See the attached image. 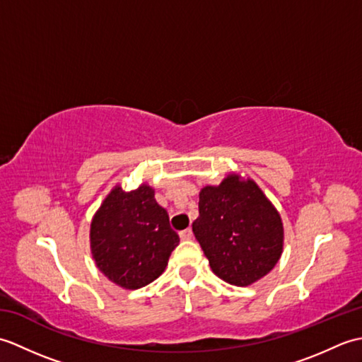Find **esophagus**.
Masks as SVG:
<instances>
[{
  "label": "esophagus",
  "instance_id": "esophagus-1",
  "mask_svg": "<svg viewBox=\"0 0 362 362\" xmlns=\"http://www.w3.org/2000/svg\"><path fill=\"white\" fill-rule=\"evenodd\" d=\"M179 235H180V240L188 241V240H191V236H193V232H191V228H185V230H182Z\"/></svg>",
  "mask_w": 362,
  "mask_h": 362
}]
</instances>
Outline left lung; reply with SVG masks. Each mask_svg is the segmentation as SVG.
<instances>
[{
	"mask_svg": "<svg viewBox=\"0 0 362 362\" xmlns=\"http://www.w3.org/2000/svg\"><path fill=\"white\" fill-rule=\"evenodd\" d=\"M196 240L219 279L247 286L272 271L283 250L279 211L253 180L228 175L199 194Z\"/></svg>",
	"mask_w": 362,
	"mask_h": 362,
	"instance_id": "1",
	"label": "left lung"
}]
</instances>
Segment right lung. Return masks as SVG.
Here are the masks:
<instances>
[{
  "label": "right lung",
  "mask_w": 362,
  "mask_h": 362,
  "mask_svg": "<svg viewBox=\"0 0 362 362\" xmlns=\"http://www.w3.org/2000/svg\"><path fill=\"white\" fill-rule=\"evenodd\" d=\"M179 241L166 210L148 185L129 193L115 187L91 221L90 243L96 266L126 289L143 288L158 279Z\"/></svg>",
  "instance_id": "add662e5"
}]
</instances>
